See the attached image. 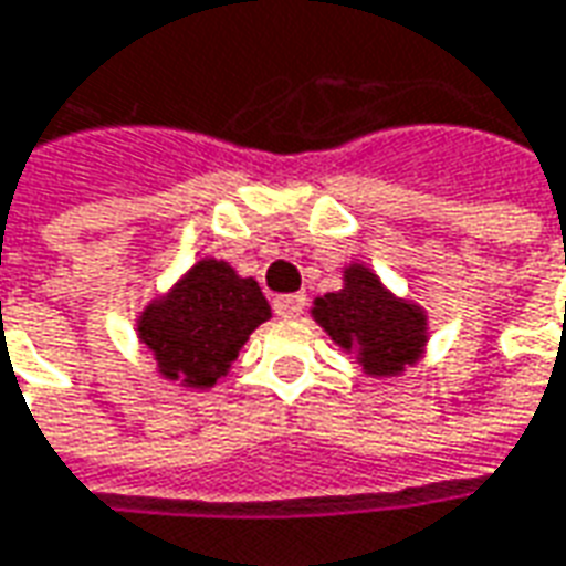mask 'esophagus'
<instances>
[{"instance_id": "34e87169", "label": "esophagus", "mask_w": 566, "mask_h": 566, "mask_svg": "<svg viewBox=\"0 0 566 566\" xmlns=\"http://www.w3.org/2000/svg\"><path fill=\"white\" fill-rule=\"evenodd\" d=\"M275 315H282V318H296L300 312L306 310V296L303 294H284L275 296Z\"/></svg>"}]
</instances>
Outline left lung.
Returning <instances> with one entry per match:
<instances>
[{"mask_svg": "<svg viewBox=\"0 0 566 566\" xmlns=\"http://www.w3.org/2000/svg\"><path fill=\"white\" fill-rule=\"evenodd\" d=\"M312 318L343 349L358 352V365L370 377L401 374L426 346V315L420 306L389 294L361 263L346 266L343 291L315 300Z\"/></svg>", "mask_w": 566, "mask_h": 566, "instance_id": "obj_1", "label": "left lung"}]
</instances>
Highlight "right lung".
Here are the masks:
<instances>
[{
  "instance_id": "right-lung-1",
  "label": "right lung",
  "mask_w": 566,
  "mask_h": 566,
  "mask_svg": "<svg viewBox=\"0 0 566 566\" xmlns=\"http://www.w3.org/2000/svg\"><path fill=\"white\" fill-rule=\"evenodd\" d=\"M270 315L254 279H242L229 263L208 256L174 284L171 294L146 306L137 334L156 355L161 377L180 379L189 389H211Z\"/></svg>"
}]
</instances>
